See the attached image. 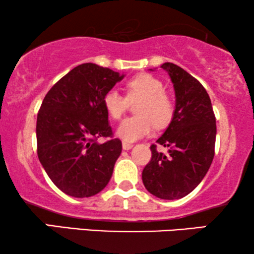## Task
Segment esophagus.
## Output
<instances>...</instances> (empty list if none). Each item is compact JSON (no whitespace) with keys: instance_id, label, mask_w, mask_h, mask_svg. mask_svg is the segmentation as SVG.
<instances>
[{"instance_id":"esophagus-1","label":"esophagus","mask_w":254,"mask_h":254,"mask_svg":"<svg viewBox=\"0 0 254 254\" xmlns=\"http://www.w3.org/2000/svg\"><path fill=\"white\" fill-rule=\"evenodd\" d=\"M123 148L124 150H129V149L133 148V144L128 143V142H123Z\"/></svg>"}]
</instances>
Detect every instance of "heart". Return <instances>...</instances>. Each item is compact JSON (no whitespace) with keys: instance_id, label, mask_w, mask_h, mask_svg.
Masks as SVG:
<instances>
[{"instance_id":"1","label":"heart","mask_w":254,"mask_h":254,"mask_svg":"<svg viewBox=\"0 0 254 254\" xmlns=\"http://www.w3.org/2000/svg\"><path fill=\"white\" fill-rule=\"evenodd\" d=\"M127 97L117 90H110L103 98L106 112L114 120H120L126 112L128 100L140 99L135 112L118 128V136L124 141L134 142L145 136L157 127H164L171 121L175 112L173 100L164 91V85L150 74H138L126 83Z\"/></svg>"}]
</instances>
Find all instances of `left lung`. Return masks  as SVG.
<instances>
[{"label":"left lung","mask_w":254,"mask_h":254,"mask_svg":"<svg viewBox=\"0 0 254 254\" xmlns=\"http://www.w3.org/2000/svg\"><path fill=\"white\" fill-rule=\"evenodd\" d=\"M176 95V109L169 127L157 143L168 148L158 152L152 144L151 159L142 172L143 185L164 200L182 199L204 178L214 158L216 119L202 84L183 68L165 62Z\"/></svg>","instance_id":"1"}]
</instances>
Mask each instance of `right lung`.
Here are the masks:
<instances>
[{
  "instance_id": "obj_1",
  "label": "right lung",
  "mask_w": 254,
  "mask_h": 254,
  "mask_svg": "<svg viewBox=\"0 0 254 254\" xmlns=\"http://www.w3.org/2000/svg\"><path fill=\"white\" fill-rule=\"evenodd\" d=\"M125 75L95 64L75 67L52 86L37 117L38 157L54 185L74 197L105 189L121 154L103 104Z\"/></svg>"
}]
</instances>
